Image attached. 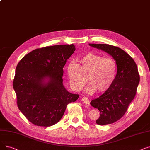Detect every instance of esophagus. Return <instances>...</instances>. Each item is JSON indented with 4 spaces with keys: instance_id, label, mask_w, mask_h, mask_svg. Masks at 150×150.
<instances>
[{
    "instance_id": "esophagus-1",
    "label": "esophagus",
    "mask_w": 150,
    "mask_h": 150,
    "mask_svg": "<svg viewBox=\"0 0 150 150\" xmlns=\"http://www.w3.org/2000/svg\"><path fill=\"white\" fill-rule=\"evenodd\" d=\"M81 100H82V101H83V102L84 103L86 104V105H89L90 100H89V99L87 97H84H84H82Z\"/></svg>"
}]
</instances>
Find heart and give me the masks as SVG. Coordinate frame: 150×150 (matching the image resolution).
Masks as SVG:
<instances>
[{
  "instance_id": "obj_1",
  "label": "heart",
  "mask_w": 150,
  "mask_h": 150,
  "mask_svg": "<svg viewBox=\"0 0 150 150\" xmlns=\"http://www.w3.org/2000/svg\"><path fill=\"white\" fill-rule=\"evenodd\" d=\"M79 63L80 66L71 62L67 67L70 84L75 91H81L86 83L87 79L83 74L88 75L90 81L86 88L88 93H93L97 89L103 92L113 84L118 70L116 62L113 58L89 53L82 56Z\"/></svg>"
}]
</instances>
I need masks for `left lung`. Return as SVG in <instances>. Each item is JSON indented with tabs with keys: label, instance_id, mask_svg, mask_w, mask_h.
<instances>
[{
	"label": "left lung",
	"instance_id": "obj_1",
	"mask_svg": "<svg viewBox=\"0 0 150 150\" xmlns=\"http://www.w3.org/2000/svg\"><path fill=\"white\" fill-rule=\"evenodd\" d=\"M89 45L112 56L118 67L112 85L90 103L100 113L96 122L99 125H106L119 120L125 114L136 94L140 76L135 61L122 49L108 44Z\"/></svg>",
	"mask_w": 150,
	"mask_h": 150
}]
</instances>
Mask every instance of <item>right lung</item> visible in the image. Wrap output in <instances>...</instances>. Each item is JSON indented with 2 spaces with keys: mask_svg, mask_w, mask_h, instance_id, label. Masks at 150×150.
<instances>
[{
  "mask_svg": "<svg viewBox=\"0 0 150 150\" xmlns=\"http://www.w3.org/2000/svg\"><path fill=\"white\" fill-rule=\"evenodd\" d=\"M74 44L35 49L18 64L13 86L19 110L32 124L48 127L59 122L79 94L63 85V68L74 53Z\"/></svg>",
  "mask_w": 150,
  "mask_h": 150,
  "instance_id": "1",
  "label": "right lung"
}]
</instances>
